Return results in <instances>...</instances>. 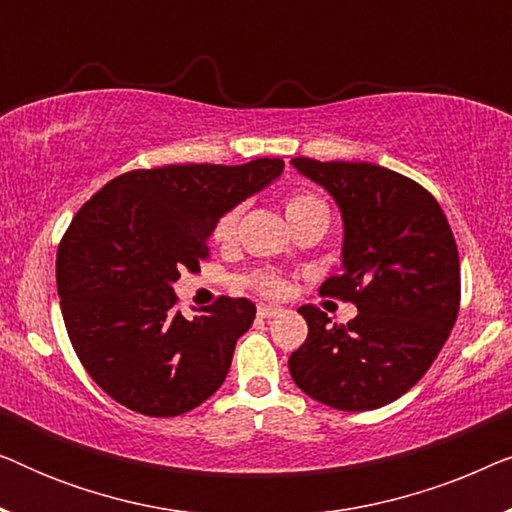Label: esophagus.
<instances>
[{
    "label": "esophagus",
    "mask_w": 512,
    "mask_h": 512,
    "mask_svg": "<svg viewBox=\"0 0 512 512\" xmlns=\"http://www.w3.org/2000/svg\"><path fill=\"white\" fill-rule=\"evenodd\" d=\"M256 314L261 319H272V317H277V314H282V310H279V307H272V305H258Z\"/></svg>",
    "instance_id": "1"
}]
</instances>
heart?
<instances>
[{"label": "heart", "mask_w": 512, "mask_h": 512, "mask_svg": "<svg viewBox=\"0 0 512 512\" xmlns=\"http://www.w3.org/2000/svg\"><path fill=\"white\" fill-rule=\"evenodd\" d=\"M284 212H286V216H289L293 228L303 226V223H307V221H317V219L328 223L326 202L321 200L319 195H314L310 191L291 193L289 198L284 200ZM240 214H242V205H233L219 216V221L214 223V230H212V240L216 244H230L235 240ZM244 284L251 286V289L261 293V296H268V298H279V296H284V291H286L284 279L277 275H270V272H254V275L244 277Z\"/></svg>", "instance_id": "1"}]
</instances>
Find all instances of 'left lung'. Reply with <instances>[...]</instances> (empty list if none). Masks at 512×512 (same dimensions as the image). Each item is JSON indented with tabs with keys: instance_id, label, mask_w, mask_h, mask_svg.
I'll use <instances>...</instances> for the list:
<instances>
[{
	"instance_id": "left-lung-1",
	"label": "left lung",
	"mask_w": 512,
	"mask_h": 512,
	"mask_svg": "<svg viewBox=\"0 0 512 512\" xmlns=\"http://www.w3.org/2000/svg\"><path fill=\"white\" fill-rule=\"evenodd\" d=\"M338 202L342 270L319 296L354 303L347 326L298 307L307 338L289 356L293 382L338 410L382 408L422 380L443 349L461 303L459 251L438 200L422 184L373 163L293 158Z\"/></svg>"
}]
</instances>
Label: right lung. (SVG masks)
Segmentation results:
<instances>
[{
	"label": "right lung",
	"instance_id": "1",
	"mask_svg": "<svg viewBox=\"0 0 512 512\" xmlns=\"http://www.w3.org/2000/svg\"><path fill=\"white\" fill-rule=\"evenodd\" d=\"M282 170L279 158L132 170L74 214L55 282L74 352L104 394L139 415L177 417L221 387L256 307L219 296L186 319L172 284L207 261L219 216Z\"/></svg>",
	"mask_w": 512,
	"mask_h": 512
}]
</instances>
